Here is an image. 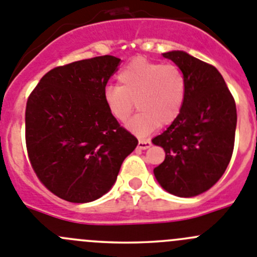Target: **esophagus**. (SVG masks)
I'll use <instances>...</instances> for the list:
<instances>
[{
    "instance_id": "obj_1",
    "label": "esophagus",
    "mask_w": 257,
    "mask_h": 257,
    "mask_svg": "<svg viewBox=\"0 0 257 257\" xmlns=\"http://www.w3.org/2000/svg\"><path fill=\"white\" fill-rule=\"evenodd\" d=\"M151 147V142L147 140H140V142H138V148L140 150H147V148Z\"/></svg>"
}]
</instances>
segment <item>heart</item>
I'll list each match as a JSON object with an SVG mask.
<instances>
[{
  "mask_svg": "<svg viewBox=\"0 0 257 257\" xmlns=\"http://www.w3.org/2000/svg\"><path fill=\"white\" fill-rule=\"evenodd\" d=\"M117 82L104 90V104L115 120L125 124L137 101L141 111L129 124L137 136H147L160 124L169 125L181 112L186 81L175 64L134 59L117 74Z\"/></svg>",
  "mask_w": 257,
  "mask_h": 257,
  "instance_id": "heart-1",
  "label": "heart"
}]
</instances>
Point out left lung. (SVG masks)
Here are the masks:
<instances>
[{
	"label": "left lung",
	"instance_id": "1",
	"mask_svg": "<svg viewBox=\"0 0 257 257\" xmlns=\"http://www.w3.org/2000/svg\"><path fill=\"white\" fill-rule=\"evenodd\" d=\"M164 57L183 71L186 95L179 116L152 140L166 152L165 161L153 172L170 194L190 198L215 185L231 161L236 102L214 66L181 50Z\"/></svg>",
	"mask_w": 257,
	"mask_h": 257
}]
</instances>
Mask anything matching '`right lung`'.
<instances>
[{
  "label": "right lung",
  "instance_id": "add662e5",
  "mask_svg": "<svg viewBox=\"0 0 257 257\" xmlns=\"http://www.w3.org/2000/svg\"><path fill=\"white\" fill-rule=\"evenodd\" d=\"M119 63L116 57L100 56L56 67L28 97L29 161L50 193L71 203L107 193L138 145L104 104V90Z\"/></svg>",
  "mask_w": 257,
  "mask_h": 257
}]
</instances>
